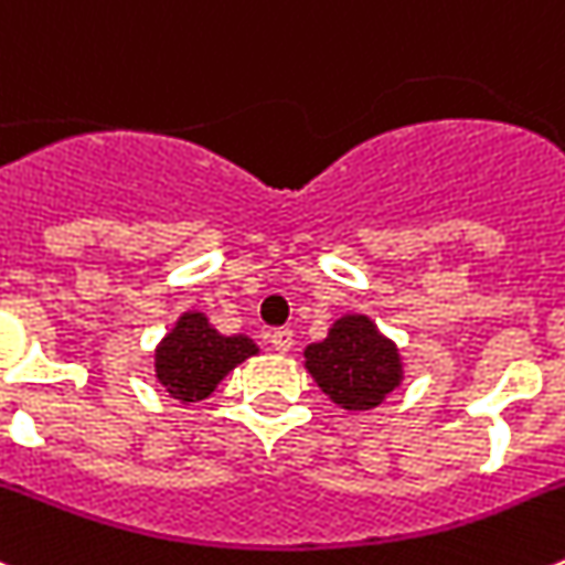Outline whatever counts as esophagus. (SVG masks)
Here are the masks:
<instances>
[{
  "label": "esophagus",
  "instance_id": "34e87169",
  "mask_svg": "<svg viewBox=\"0 0 565 565\" xmlns=\"http://www.w3.org/2000/svg\"><path fill=\"white\" fill-rule=\"evenodd\" d=\"M270 343L278 354H287L289 349H292V329H276V332L270 334Z\"/></svg>",
  "mask_w": 565,
  "mask_h": 565
}]
</instances>
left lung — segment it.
Instances as JSON below:
<instances>
[{"mask_svg": "<svg viewBox=\"0 0 565 565\" xmlns=\"http://www.w3.org/2000/svg\"><path fill=\"white\" fill-rule=\"evenodd\" d=\"M307 371L345 411H371L403 380L399 352L365 315H343L320 343L307 345Z\"/></svg>", "mask_w": 565, "mask_h": 565, "instance_id": "8db88e82", "label": "left lung"}]
</instances>
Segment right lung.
Wrapping results in <instances>:
<instances>
[{"mask_svg": "<svg viewBox=\"0 0 565 565\" xmlns=\"http://www.w3.org/2000/svg\"><path fill=\"white\" fill-rule=\"evenodd\" d=\"M258 352L245 334L225 338L202 312H182L154 352L157 380L180 403H200L238 363Z\"/></svg>", "mask_w": 565, "mask_h": 565, "instance_id": "obj_1", "label": "right lung"}]
</instances>
